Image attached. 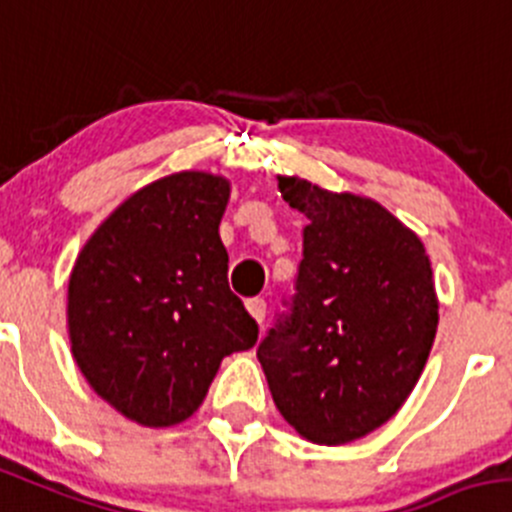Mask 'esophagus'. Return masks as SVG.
<instances>
[{
  "label": "esophagus",
  "instance_id": "obj_1",
  "mask_svg": "<svg viewBox=\"0 0 512 512\" xmlns=\"http://www.w3.org/2000/svg\"><path fill=\"white\" fill-rule=\"evenodd\" d=\"M246 309H248V314H251L253 320L259 322H264L266 320V302L261 297H253V299H248L246 302Z\"/></svg>",
  "mask_w": 512,
  "mask_h": 512
}]
</instances>
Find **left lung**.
Instances as JSON below:
<instances>
[{
	"instance_id": "obj_1",
	"label": "left lung",
	"mask_w": 512,
	"mask_h": 512,
	"mask_svg": "<svg viewBox=\"0 0 512 512\" xmlns=\"http://www.w3.org/2000/svg\"><path fill=\"white\" fill-rule=\"evenodd\" d=\"M307 215L292 314L256 355L276 409L312 444H348L386 424L419 383L439 325L421 238L381 203L279 177Z\"/></svg>"
}]
</instances>
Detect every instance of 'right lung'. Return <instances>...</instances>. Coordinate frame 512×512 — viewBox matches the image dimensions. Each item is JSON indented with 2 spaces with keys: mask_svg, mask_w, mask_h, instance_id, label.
<instances>
[{
  "mask_svg": "<svg viewBox=\"0 0 512 512\" xmlns=\"http://www.w3.org/2000/svg\"><path fill=\"white\" fill-rule=\"evenodd\" d=\"M231 182L185 170L159 177L98 225L68 281V337L96 396L129 421L190 419L225 355L259 325L228 287L218 225Z\"/></svg>",
  "mask_w": 512,
  "mask_h": 512,
  "instance_id": "1",
  "label": "right lung"
}]
</instances>
